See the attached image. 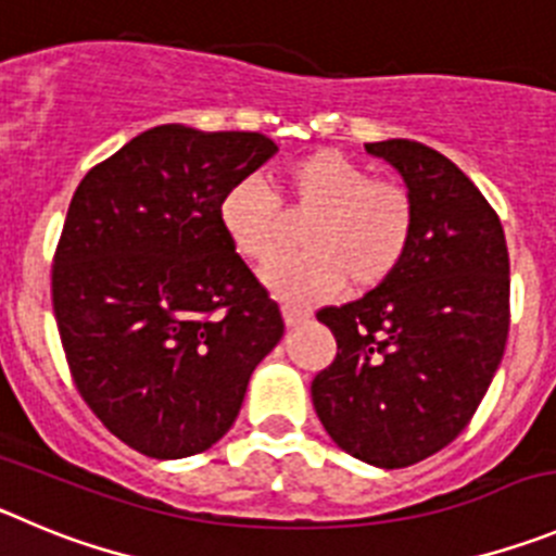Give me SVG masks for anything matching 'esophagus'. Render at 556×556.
Listing matches in <instances>:
<instances>
[{
	"mask_svg": "<svg viewBox=\"0 0 556 556\" xmlns=\"http://www.w3.org/2000/svg\"><path fill=\"white\" fill-rule=\"evenodd\" d=\"M281 314H283V323H287V328H294V325H300L308 319V312H303V308H294V305H283Z\"/></svg>",
	"mask_w": 556,
	"mask_h": 556,
	"instance_id": "34e87169",
	"label": "esophagus"
}]
</instances>
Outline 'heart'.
<instances>
[{
	"label": "heart",
	"instance_id": "1",
	"mask_svg": "<svg viewBox=\"0 0 556 556\" xmlns=\"http://www.w3.org/2000/svg\"><path fill=\"white\" fill-rule=\"evenodd\" d=\"M281 195L308 212L303 253L278 256L262 283L289 303H317L350 289L378 287L394 275L414 239V198L396 181L371 178L341 151L319 149L281 170ZM220 228L244 262H264L281 244L278 198L258 178H242L223 195Z\"/></svg>",
	"mask_w": 556,
	"mask_h": 556
}]
</instances>
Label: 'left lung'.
I'll use <instances>...</instances> for the list:
<instances>
[{
  "mask_svg": "<svg viewBox=\"0 0 556 556\" xmlns=\"http://www.w3.org/2000/svg\"><path fill=\"white\" fill-rule=\"evenodd\" d=\"M414 198V239L391 278L317 319L336 361L312 383L328 435L378 468L452 444L475 416L510 328V256L475 181L416 140L366 142Z\"/></svg>",
  "mask_w": 556,
  "mask_h": 556,
  "instance_id": "8db88e82",
  "label": "left lung"
}]
</instances>
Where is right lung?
Wrapping results in <instances>:
<instances>
[{"label": "right lung", "mask_w": 556, "mask_h": 556, "mask_svg": "<svg viewBox=\"0 0 556 556\" xmlns=\"http://www.w3.org/2000/svg\"><path fill=\"white\" fill-rule=\"evenodd\" d=\"M258 131L162 124L71 198L52 300L81 400L156 460L217 444L283 336L278 305L220 228L223 195L275 156Z\"/></svg>", "instance_id": "1"}]
</instances>
